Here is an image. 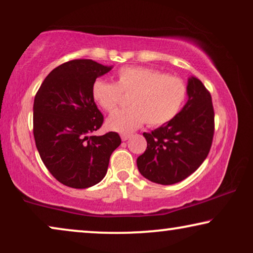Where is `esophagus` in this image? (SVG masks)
<instances>
[{
  "label": "esophagus",
  "mask_w": 253,
  "mask_h": 253,
  "mask_svg": "<svg viewBox=\"0 0 253 253\" xmlns=\"http://www.w3.org/2000/svg\"><path fill=\"white\" fill-rule=\"evenodd\" d=\"M130 137H131V134H127V133H122V134H121V138H122L123 141L127 140Z\"/></svg>",
  "instance_id": "esophagus-1"
}]
</instances>
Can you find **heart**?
I'll return each mask as SVG.
<instances>
[{"mask_svg":"<svg viewBox=\"0 0 253 253\" xmlns=\"http://www.w3.org/2000/svg\"><path fill=\"white\" fill-rule=\"evenodd\" d=\"M123 95L131 96V108L114 113L106 121L109 130L130 133L146 122L160 126L170 122L181 110L186 98V86L181 78L148 68L120 69L116 83L95 81L92 95L95 102L113 113Z\"/></svg>","mask_w":253,"mask_h":253,"instance_id":"b5f03b06","label":"heart"}]
</instances>
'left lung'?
I'll list each match as a JSON object with an SVG mask.
<instances>
[{
	"label": "left lung",
	"instance_id": "obj_1",
	"mask_svg": "<svg viewBox=\"0 0 253 253\" xmlns=\"http://www.w3.org/2000/svg\"><path fill=\"white\" fill-rule=\"evenodd\" d=\"M188 101L170 122L151 133L144 132L147 148L137 159L138 170L148 181L170 185L195 172L211 150L214 110L210 92L191 76Z\"/></svg>",
	"mask_w": 253,
	"mask_h": 253
}]
</instances>
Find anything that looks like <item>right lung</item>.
Wrapping results in <instances>:
<instances>
[{"instance_id": "right-lung-1", "label": "right lung", "mask_w": 253, "mask_h": 253, "mask_svg": "<svg viewBox=\"0 0 253 253\" xmlns=\"http://www.w3.org/2000/svg\"><path fill=\"white\" fill-rule=\"evenodd\" d=\"M113 69L92 60H74L44 78L33 105V134L41 160L62 184L86 189L101 181L119 133L93 136L103 116L92 95L95 79Z\"/></svg>"}]
</instances>
